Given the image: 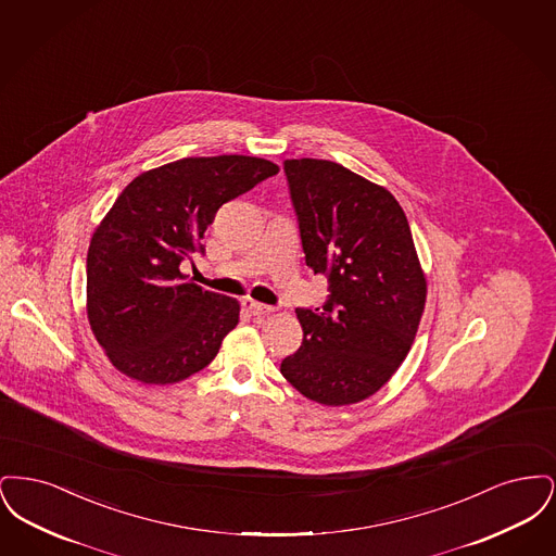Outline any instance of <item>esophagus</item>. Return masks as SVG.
Masks as SVG:
<instances>
[{
    "mask_svg": "<svg viewBox=\"0 0 556 556\" xmlns=\"http://www.w3.org/2000/svg\"><path fill=\"white\" fill-rule=\"evenodd\" d=\"M241 304H243V308H245L250 315H254V317H266V315L273 313L270 306L261 304V302H256V300H252V298H245Z\"/></svg>",
    "mask_w": 556,
    "mask_h": 556,
    "instance_id": "esophagus-1",
    "label": "esophagus"
}]
</instances>
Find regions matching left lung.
<instances>
[{"mask_svg": "<svg viewBox=\"0 0 556 556\" xmlns=\"http://www.w3.org/2000/svg\"><path fill=\"white\" fill-rule=\"evenodd\" d=\"M306 265L329 277L323 311L295 315L304 340L281 375L325 406L379 392L415 342L427 279L396 198L331 160H286Z\"/></svg>", "mask_w": 556, "mask_h": 556, "instance_id": "obj_1", "label": "left lung"}]
</instances>
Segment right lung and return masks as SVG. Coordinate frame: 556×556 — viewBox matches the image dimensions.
I'll list each match as a JSON object with an SVG mask.
<instances>
[{"instance_id": "obj_1", "label": "right lung", "mask_w": 556, "mask_h": 556, "mask_svg": "<svg viewBox=\"0 0 556 556\" xmlns=\"http://www.w3.org/2000/svg\"><path fill=\"white\" fill-rule=\"evenodd\" d=\"M279 173L256 156H200L150 168L121 191L87 252V318L112 367L168 386L208 367L239 302L184 283L216 211Z\"/></svg>"}]
</instances>
